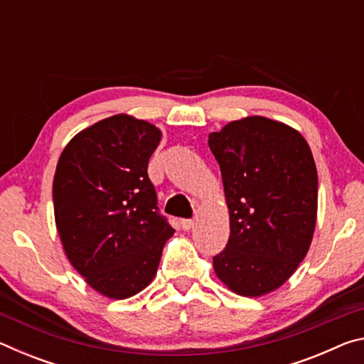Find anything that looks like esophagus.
<instances>
[{
    "instance_id": "1",
    "label": "esophagus",
    "mask_w": 364,
    "mask_h": 364,
    "mask_svg": "<svg viewBox=\"0 0 364 364\" xmlns=\"http://www.w3.org/2000/svg\"><path fill=\"white\" fill-rule=\"evenodd\" d=\"M180 225H181V228L184 231H189L191 228L194 226V221L191 220V218H183V220H180Z\"/></svg>"
}]
</instances>
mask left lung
Returning <instances> with one entry per match:
<instances>
[{
    "mask_svg": "<svg viewBox=\"0 0 364 364\" xmlns=\"http://www.w3.org/2000/svg\"><path fill=\"white\" fill-rule=\"evenodd\" d=\"M230 208L231 234L213 269L232 292L260 297L291 278L316 225L318 173L301 134L267 117L210 133Z\"/></svg>",
    "mask_w": 364,
    "mask_h": 364,
    "instance_id": "8db88e82",
    "label": "left lung"
}]
</instances>
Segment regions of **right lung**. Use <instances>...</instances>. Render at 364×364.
I'll use <instances>...</instances> for the list:
<instances>
[{
    "label": "right lung",
    "instance_id": "right-lung-1",
    "mask_svg": "<svg viewBox=\"0 0 364 364\" xmlns=\"http://www.w3.org/2000/svg\"><path fill=\"white\" fill-rule=\"evenodd\" d=\"M160 136L151 123L120 114L80 132L59 157L53 200L65 255L109 299L143 291L175 232L147 175Z\"/></svg>",
    "mask_w": 364,
    "mask_h": 364
}]
</instances>
